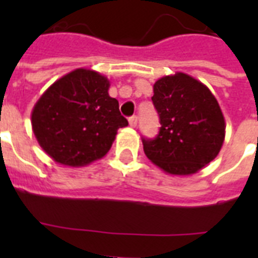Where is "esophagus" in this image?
I'll use <instances>...</instances> for the list:
<instances>
[{
	"instance_id": "34e87169",
	"label": "esophagus",
	"mask_w": 258,
	"mask_h": 258,
	"mask_svg": "<svg viewBox=\"0 0 258 258\" xmlns=\"http://www.w3.org/2000/svg\"><path fill=\"white\" fill-rule=\"evenodd\" d=\"M128 123H130V125H131V127H134V128H135V127L138 125V117L137 116H131L128 119Z\"/></svg>"
}]
</instances>
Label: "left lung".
Segmentation results:
<instances>
[{"label": "left lung", "instance_id": "1", "mask_svg": "<svg viewBox=\"0 0 258 258\" xmlns=\"http://www.w3.org/2000/svg\"><path fill=\"white\" fill-rule=\"evenodd\" d=\"M153 103L161 119L155 139H143L146 157L167 174L191 175L218 155L225 117L212 91L183 72L154 84Z\"/></svg>", "mask_w": 258, "mask_h": 258}]
</instances>
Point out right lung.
I'll return each instance as SVG.
<instances>
[{
    "instance_id": "obj_1",
    "label": "right lung",
    "mask_w": 258,
    "mask_h": 258,
    "mask_svg": "<svg viewBox=\"0 0 258 258\" xmlns=\"http://www.w3.org/2000/svg\"><path fill=\"white\" fill-rule=\"evenodd\" d=\"M108 89L105 76L78 68L40 96L32 109V130L54 162L82 167L108 153L117 130L128 125Z\"/></svg>"
}]
</instances>
